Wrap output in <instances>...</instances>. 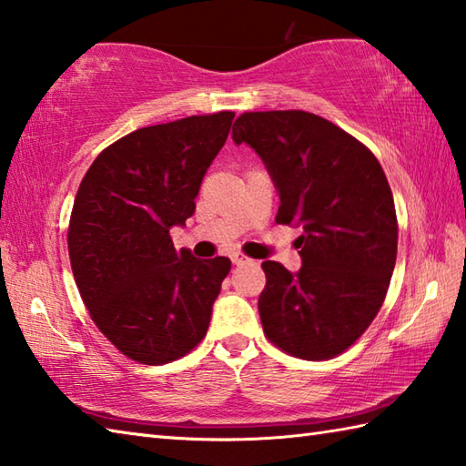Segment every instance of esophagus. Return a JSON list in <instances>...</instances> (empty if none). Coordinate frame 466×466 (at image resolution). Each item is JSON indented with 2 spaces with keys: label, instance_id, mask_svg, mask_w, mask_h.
I'll use <instances>...</instances> for the list:
<instances>
[{
  "label": "esophagus",
  "instance_id": "1",
  "mask_svg": "<svg viewBox=\"0 0 466 466\" xmlns=\"http://www.w3.org/2000/svg\"><path fill=\"white\" fill-rule=\"evenodd\" d=\"M230 258H232V262H234L236 267H240V265H248V262H250V258H248V257H244L242 252H234V255H232Z\"/></svg>",
  "mask_w": 466,
  "mask_h": 466
}]
</instances>
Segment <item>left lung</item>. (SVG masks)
I'll return each mask as SVG.
<instances>
[{"instance_id": "8db88e82", "label": "left lung", "mask_w": 466, "mask_h": 466, "mask_svg": "<svg viewBox=\"0 0 466 466\" xmlns=\"http://www.w3.org/2000/svg\"><path fill=\"white\" fill-rule=\"evenodd\" d=\"M236 145L258 152L281 198L277 224H298L301 268L265 260V336L303 360H328L359 340L383 306L397 258L393 193L377 157L303 109L244 112Z\"/></svg>"}]
</instances>
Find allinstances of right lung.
I'll use <instances>...</instances> for the list:
<instances>
[{
  "instance_id": "right-lung-1",
  "label": "right lung",
  "mask_w": 466,
  "mask_h": 466,
  "mask_svg": "<svg viewBox=\"0 0 466 466\" xmlns=\"http://www.w3.org/2000/svg\"><path fill=\"white\" fill-rule=\"evenodd\" d=\"M234 112L147 126L93 160L71 211L69 258L99 332L142 365H167L208 332L232 262L177 252L168 228L196 211Z\"/></svg>"
}]
</instances>
